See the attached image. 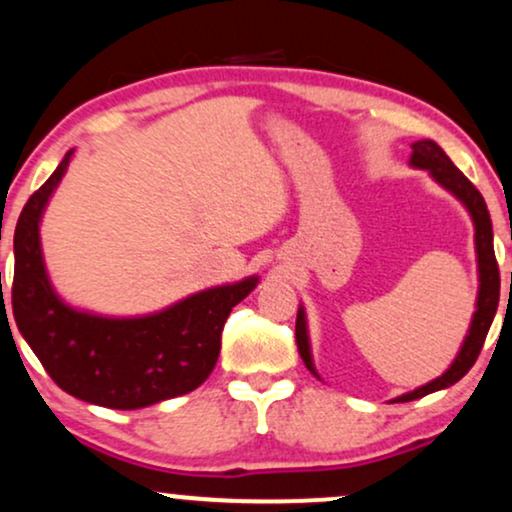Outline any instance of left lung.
<instances>
[{
    "mask_svg": "<svg viewBox=\"0 0 512 512\" xmlns=\"http://www.w3.org/2000/svg\"><path fill=\"white\" fill-rule=\"evenodd\" d=\"M410 164L417 169H427L434 176L436 183H441L443 188L451 190L460 202L467 207L470 217L474 221V245H477V264H479V295H477V312H474L470 331H467L463 348H460L458 357L453 360V365L441 374L439 379L429 381L427 386L405 393V396L396 398L398 403H408V400H417L427 393L448 389L455 381H460L470 372V367L477 362L479 353H482L484 338L489 334V326L494 322L496 307H498V295H501V274H498V262L494 255V231H491V217L489 209L482 193L467 181L463 171L448 159L446 152L441 150L434 140H417L412 143V157ZM295 341H298V350L303 362L315 372L310 355V341H307V324H305V312L303 307L298 310V319H295Z\"/></svg>",
    "mask_w": 512,
    "mask_h": 512,
    "instance_id": "left-lung-1",
    "label": "left lung"
}]
</instances>
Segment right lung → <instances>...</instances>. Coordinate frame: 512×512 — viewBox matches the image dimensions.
<instances>
[{
    "mask_svg": "<svg viewBox=\"0 0 512 512\" xmlns=\"http://www.w3.org/2000/svg\"><path fill=\"white\" fill-rule=\"evenodd\" d=\"M71 157L73 150L18 217L11 286L18 331L54 384L85 403L138 410L195 391L217 365L226 319L257 286V276L135 319L97 317L61 303L42 262L40 219Z\"/></svg>",
    "mask_w": 512,
    "mask_h": 512,
    "instance_id": "add662e5",
    "label": "right lung"
}]
</instances>
